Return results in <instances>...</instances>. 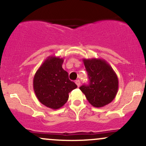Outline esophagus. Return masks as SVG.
Listing matches in <instances>:
<instances>
[{
    "instance_id": "34e87169",
    "label": "esophagus",
    "mask_w": 146,
    "mask_h": 146,
    "mask_svg": "<svg viewBox=\"0 0 146 146\" xmlns=\"http://www.w3.org/2000/svg\"><path fill=\"white\" fill-rule=\"evenodd\" d=\"M75 84H77V86H78V87L80 86V80H76V81H75Z\"/></svg>"
}]
</instances>
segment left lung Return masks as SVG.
<instances>
[{"instance_id":"1","label":"left lung","mask_w":146,"mask_h":146,"mask_svg":"<svg viewBox=\"0 0 146 146\" xmlns=\"http://www.w3.org/2000/svg\"><path fill=\"white\" fill-rule=\"evenodd\" d=\"M88 73L89 84L80 89L93 106L101 108L115 99L118 91L117 75L111 66L101 58L83 59Z\"/></svg>"}]
</instances>
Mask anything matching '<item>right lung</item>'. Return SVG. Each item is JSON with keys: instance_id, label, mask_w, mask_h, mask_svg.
<instances>
[{"instance_id": "right-lung-1", "label": "right lung", "mask_w": 146, "mask_h": 146, "mask_svg": "<svg viewBox=\"0 0 146 146\" xmlns=\"http://www.w3.org/2000/svg\"><path fill=\"white\" fill-rule=\"evenodd\" d=\"M63 62V58L59 57H48L33 78V90L38 100L53 110L63 106L67 102L68 93L78 87L62 68Z\"/></svg>"}]
</instances>
